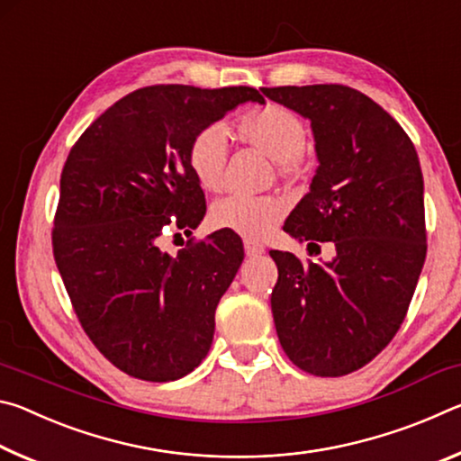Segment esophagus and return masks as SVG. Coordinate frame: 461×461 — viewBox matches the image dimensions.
I'll use <instances>...</instances> for the list:
<instances>
[{"label":"esophagus","mask_w":461,"mask_h":461,"mask_svg":"<svg viewBox=\"0 0 461 461\" xmlns=\"http://www.w3.org/2000/svg\"><path fill=\"white\" fill-rule=\"evenodd\" d=\"M244 249H246V256H249V258H256V256L264 254V246L258 244V241H252V240L244 241Z\"/></svg>","instance_id":"obj_1"}]
</instances>
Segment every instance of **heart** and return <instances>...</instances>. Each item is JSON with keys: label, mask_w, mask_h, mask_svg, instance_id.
I'll list each match as a JSON object with an SVG mask.
<instances>
[{"label": "heart", "mask_w": 461, "mask_h": 461, "mask_svg": "<svg viewBox=\"0 0 461 461\" xmlns=\"http://www.w3.org/2000/svg\"><path fill=\"white\" fill-rule=\"evenodd\" d=\"M231 134L272 158L275 175L294 183L303 175L301 154L307 144V128L299 115L276 104L252 107L231 122ZM228 144L220 128L199 130L186 146V167L203 191H220ZM286 203L272 194L264 197H225L213 203L209 220L220 230L240 233L246 240H262L283 221Z\"/></svg>", "instance_id": "1"}]
</instances>
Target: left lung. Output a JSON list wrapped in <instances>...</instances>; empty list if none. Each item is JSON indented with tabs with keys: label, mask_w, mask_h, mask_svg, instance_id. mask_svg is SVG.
I'll return each mask as SVG.
<instances>
[{
	"label": "left lung",
	"mask_w": 461,
	"mask_h": 461,
	"mask_svg": "<svg viewBox=\"0 0 461 461\" xmlns=\"http://www.w3.org/2000/svg\"><path fill=\"white\" fill-rule=\"evenodd\" d=\"M311 120L319 168L285 231L333 241L331 262L270 249L278 341L315 376H346L384 349L407 317L427 256L423 173L411 138L376 101L346 85L264 87Z\"/></svg>",
	"instance_id": "left-lung-1"
}]
</instances>
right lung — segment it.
<instances>
[{
	"label": "right lung",
	"mask_w": 461,
	"mask_h": 461,
	"mask_svg": "<svg viewBox=\"0 0 461 461\" xmlns=\"http://www.w3.org/2000/svg\"><path fill=\"white\" fill-rule=\"evenodd\" d=\"M244 101L264 97L252 87L136 89L83 131L62 167L54 262L93 346L130 376L183 378L212 348L217 303L244 260L241 240L215 231L170 256L160 236L191 233L203 220L205 194L186 146Z\"/></svg>",
	"instance_id": "add662e5"
}]
</instances>
